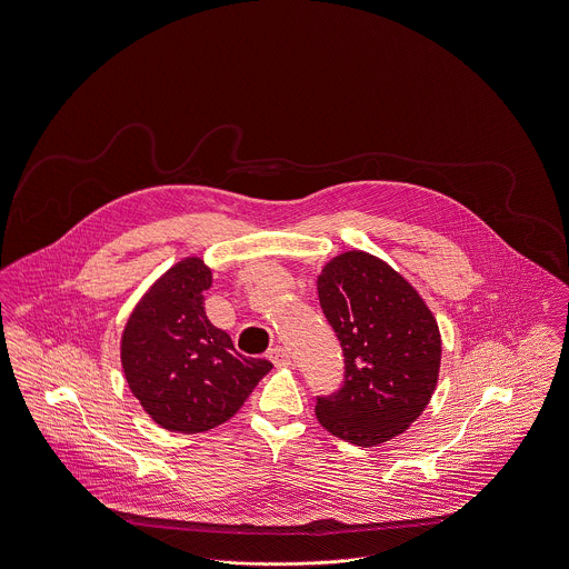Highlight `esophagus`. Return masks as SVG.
<instances>
[{"mask_svg": "<svg viewBox=\"0 0 569 569\" xmlns=\"http://www.w3.org/2000/svg\"><path fill=\"white\" fill-rule=\"evenodd\" d=\"M268 360L274 365V367H288L292 362V356L288 349L283 347H274L268 351Z\"/></svg>", "mask_w": 569, "mask_h": 569, "instance_id": "34e87169", "label": "esophagus"}]
</instances>
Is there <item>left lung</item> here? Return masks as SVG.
Returning <instances> with one entry per match:
<instances>
[{"mask_svg":"<svg viewBox=\"0 0 569 569\" xmlns=\"http://www.w3.org/2000/svg\"><path fill=\"white\" fill-rule=\"evenodd\" d=\"M316 290L345 356L342 388L316 401L318 423L360 447L399 437L428 408L439 381L437 318L410 281L365 251L329 259Z\"/></svg>","mask_w":569,"mask_h":569,"instance_id":"1","label":"left lung"}]
</instances>
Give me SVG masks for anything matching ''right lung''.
Returning a JSON list of instances; mask_svg holds the SVG:
<instances>
[{
	"label": "right lung",
	"mask_w": 569,
	"mask_h": 569,
	"mask_svg": "<svg viewBox=\"0 0 569 569\" xmlns=\"http://www.w3.org/2000/svg\"><path fill=\"white\" fill-rule=\"evenodd\" d=\"M211 268L186 257L128 316L120 358L132 397L163 430L198 435L229 421L272 365L244 358L204 315Z\"/></svg>",
	"instance_id": "right-lung-1"
}]
</instances>
